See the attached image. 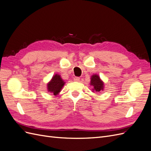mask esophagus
Listing matches in <instances>:
<instances>
[{"instance_id":"esophagus-1","label":"esophagus","mask_w":151,"mask_h":151,"mask_svg":"<svg viewBox=\"0 0 151 151\" xmlns=\"http://www.w3.org/2000/svg\"><path fill=\"white\" fill-rule=\"evenodd\" d=\"M80 80V77H74V81H76V82H79Z\"/></svg>"}]
</instances>
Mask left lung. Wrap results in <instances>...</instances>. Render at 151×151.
Instances as JSON below:
<instances>
[{"instance_id": "left-lung-1", "label": "left lung", "mask_w": 151, "mask_h": 151, "mask_svg": "<svg viewBox=\"0 0 151 151\" xmlns=\"http://www.w3.org/2000/svg\"><path fill=\"white\" fill-rule=\"evenodd\" d=\"M91 85L93 86V91L95 92H99L101 90L103 89L104 84L100 79L98 75H93L91 77Z\"/></svg>"}]
</instances>
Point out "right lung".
<instances>
[{
  "label": "right lung",
  "instance_id": "obj_1",
  "mask_svg": "<svg viewBox=\"0 0 151 151\" xmlns=\"http://www.w3.org/2000/svg\"><path fill=\"white\" fill-rule=\"evenodd\" d=\"M64 84L65 83L60 76L56 74L52 77V81L48 84V90L49 92L53 93L54 95H57L61 91Z\"/></svg>",
  "mask_w": 151,
  "mask_h": 151
}]
</instances>
